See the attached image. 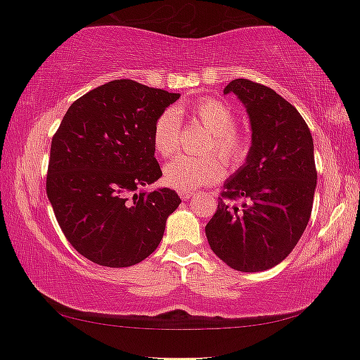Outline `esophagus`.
<instances>
[{"mask_svg": "<svg viewBox=\"0 0 360 360\" xmlns=\"http://www.w3.org/2000/svg\"><path fill=\"white\" fill-rule=\"evenodd\" d=\"M179 197L182 200H189L191 197H192V192H189V191H179Z\"/></svg>", "mask_w": 360, "mask_h": 360, "instance_id": "34e87169", "label": "esophagus"}]
</instances>
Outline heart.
<instances>
[{
	"label": "heart",
	"mask_w": 360,
	"mask_h": 360,
	"mask_svg": "<svg viewBox=\"0 0 360 360\" xmlns=\"http://www.w3.org/2000/svg\"><path fill=\"white\" fill-rule=\"evenodd\" d=\"M189 112L199 120L210 140L207 153H217L229 166H238L250 155L251 134L236 125V114L229 104L217 98H200L189 105ZM181 141V117L178 110L166 109L156 119L153 127L155 151L163 158L178 153ZM224 165L215 155L178 156L166 165L165 181L178 191H194L197 187L212 184L224 176Z\"/></svg>",
	"instance_id": "obj_1"
}]
</instances>
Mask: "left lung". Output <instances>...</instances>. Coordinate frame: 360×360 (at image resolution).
I'll return each instance as SVG.
<instances>
[{
  "mask_svg": "<svg viewBox=\"0 0 360 360\" xmlns=\"http://www.w3.org/2000/svg\"><path fill=\"white\" fill-rule=\"evenodd\" d=\"M226 93L246 105L252 146L246 165L225 182L205 235L210 250L233 269L259 272L290 255L310 220L313 139L300 112L274 89L238 78Z\"/></svg>",
  "mask_w": 360,
  "mask_h": 360,
  "instance_id": "1",
  "label": "left lung"
}]
</instances>
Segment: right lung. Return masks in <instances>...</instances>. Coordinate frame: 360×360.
<instances>
[{"label": "right lung", "mask_w": 360, "mask_h": 360, "mask_svg": "<svg viewBox=\"0 0 360 360\" xmlns=\"http://www.w3.org/2000/svg\"><path fill=\"white\" fill-rule=\"evenodd\" d=\"M179 93L114 79L70 105L50 146L47 195L70 245L105 267L146 259L178 209L174 191L136 192L160 179L156 119Z\"/></svg>", "instance_id": "add662e5"}]
</instances>
